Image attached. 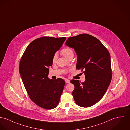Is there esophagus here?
I'll return each instance as SVG.
<instances>
[{
    "label": "esophagus",
    "mask_w": 130,
    "mask_h": 130,
    "mask_svg": "<svg viewBox=\"0 0 130 130\" xmlns=\"http://www.w3.org/2000/svg\"><path fill=\"white\" fill-rule=\"evenodd\" d=\"M70 82V81L69 79H65V83H69Z\"/></svg>",
    "instance_id": "esophagus-1"
}]
</instances>
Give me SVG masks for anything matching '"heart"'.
Wrapping results in <instances>:
<instances>
[{"label":"heart","mask_w":130,"mask_h":130,"mask_svg":"<svg viewBox=\"0 0 130 130\" xmlns=\"http://www.w3.org/2000/svg\"><path fill=\"white\" fill-rule=\"evenodd\" d=\"M61 53L63 56H64L65 57H66L68 59L70 58V57L74 56V51L73 49L69 47H66L63 48L61 51ZM57 59V55L56 54H55L52 57V63H56Z\"/></svg>","instance_id":"1"}]
</instances>
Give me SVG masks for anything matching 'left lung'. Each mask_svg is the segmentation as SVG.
Returning <instances> with one entry per match:
<instances>
[{"mask_svg":"<svg viewBox=\"0 0 130 130\" xmlns=\"http://www.w3.org/2000/svg\"><path fill=\"white\" fill-rule=\"evenodd\" d=\"M66 45L74 49L77 55L76 69H81L86 80H72V92L76 104L90 107L101 100L112 77L111 56L109 51L95 37L86 33L70 37Z\"/></svg>","mask_w":130,"mask_h":130,"instance_id":"1","label":"left lung"}]
</instances>
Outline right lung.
<instances>
[{
  "instance_id": "add662e5",
  "label": "right lung",
  "mask_w": 130,
  "mask_h": 130,
  "mask_svg": "<svg viewBox=\"0 0 130 130\" xmlns=\"http://www.w3.org/2000/svg\"><path fill=\"white\" fill-rule=\"evenodd\" d=\"M65 39V37L37 38L27 47L19 62V73L30 98L43 109L55 108L63 93L65 81L50 80L48 67L52 66L53 56Z\"/></svg>"
}]
</instances>
